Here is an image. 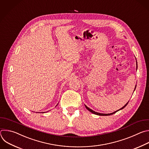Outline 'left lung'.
<instances>
[{"label": "left lung", "instance_id": "8db88e82", "mask_svg": "<svg viewBox=\"0 0 149 149\" xmlns=\"http://www.w3.org/2000/svg\"><path fill=\"white\" fill-rule=\"evenodd\" d=\"M136 87H135V88H136ZM135 88H134V90H135ZM128 103H129V102L123 107H122L120 109H119V110H117V111H114V112H113V113H110V114H103V113H97V112H96V111H93V110H92V109H91L90 108H88V107H87L86 105H85V106H86V108L88 110V111H90L91 112H92V113H93V114H97V115H99V116H109V115H111V114H113L114 113H116L117 111H118V110H122V109H123V108H125L126 106H127V104H128Z\"/></svg>", "mask_w": 149, "mask_h": 149}]
</instances>
